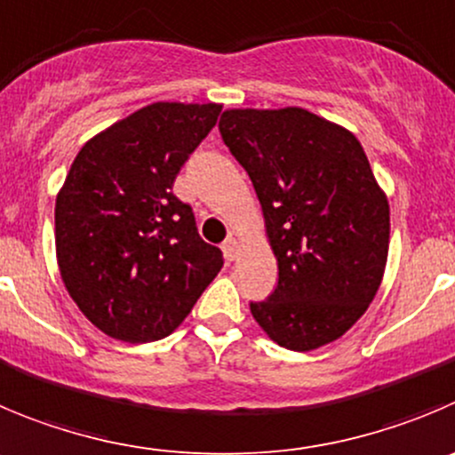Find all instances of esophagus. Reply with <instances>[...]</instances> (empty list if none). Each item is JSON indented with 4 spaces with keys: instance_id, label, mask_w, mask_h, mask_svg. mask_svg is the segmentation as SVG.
<instances>
[{
    "instance_id": "34e87169",
    "label": "esophagus",
    "mask_w": 455,
    "mask_h": 455,
    "mask_svg": "<svg viewBox=\"0 0 455 455\" xmlns=\"http://www.w3.org/2000/svg\"><path fill=\"white\" fill-rule=\"evenodd\" d=\"M222 251H224V258H227L228 262H233L237 258V251H240V249H237V240L235 237H227V240L222 242Z\"/></svg>"
}]
</instances>
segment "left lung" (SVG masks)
Wrapping results in <instances>:
<instances>
[{"mask_svg":"<svg viewBox=\"0 0 455 455\" xmlns=\"http://www.w3.org/2000/svg\"><path fill=\"white\" fill-rule=\"evenodd\" d=\"M220 134L260 199L278 287L251 303L271 341L309 352L363 316L388 258V199L362 143L303 108L227 109Z\"/></svg>","mask_w":455,"mask_h":455,"instance_id":"1","label":"left lung"}]
</instances>
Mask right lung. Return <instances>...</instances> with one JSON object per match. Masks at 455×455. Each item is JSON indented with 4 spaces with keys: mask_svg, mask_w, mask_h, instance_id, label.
Instances as JSON below:
<instances>
[{
    "mask_svg": "<svg viewBox=\"0 0 455 455\" xmlns=\"http://www.w3.org/2000/svg\"><path fill=\"white\" fill-rule=\"evenodd\" d=\"M218 103H152L89 139L55 197L62 283L100 332L168 337L222 269L172 184L218 123Z\"/></svg>",
    "mask_w": 455,
    "mask_h": 455,
    "instance_id": "obj_1",
    "label": "right lung"
}]
</instances>
